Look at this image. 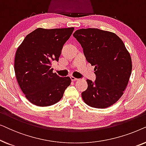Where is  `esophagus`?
Segmentation results:
<instances>
[{"mask_svg": "<svg viewBox=\"0 0 146 146\" xmlns=\"http://www.w3.org/2000/svg\"><path fill=\"white\" fill-rule=\"evenodd\" d=\"M70 79H71L72 81H76V80H78V78H76L73 77V76H71Z\"/></svg>", "mask_w": 146, "mask_h": 146, "instance_id": "esophagus-1", "label": "esophagus"}]
</instances>
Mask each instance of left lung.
I'll return each instance as SVG.
<instances>
[{"mask_svg":"<svg viewBox=\"0 0 146 146\" xmlns=\"http://www.w3.org/2000/svg\"><path fill=\"white\" fill-rule=\"evenodd\" d=\"M83 48L86 60L95 66L96 80H86L88 88L82 93L87 105L106 108L123 95L130 77V54L115 34L98 29H82L73 34Z\"/></svg>","mask_w":146,"mask_h":146,"instance_id":"left-lung-1","label":"left lung"}]
</instances>
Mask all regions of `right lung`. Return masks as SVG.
Listing matches in <instances>:
<instances>
[{"mask_svg":"<svg viewBox=\"0 0 146 146\" xmlns=\"http://www.w3.org/2000/svg\"><path fill=\"white\" fill-rule=\"evenodd\" d=\"M74 29L38 28L29 34L18 48L15 75L21 90L33 104L41 107L54 104L70 85V77L53 73L51 63L58 61L63 46Z\"/></svg>","mask_w":146,"mask_h":146,"instance_id":"1","label":"right lung"}]
</instances>
